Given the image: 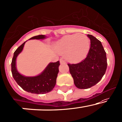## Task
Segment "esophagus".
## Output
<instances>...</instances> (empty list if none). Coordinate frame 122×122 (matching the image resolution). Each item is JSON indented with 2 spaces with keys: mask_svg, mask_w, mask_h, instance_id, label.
<instances>
[{
  "mask_svg": "<svg viewBox=\"0 0 122 122\" xmlns=\"http://www.w3.org/2000/svg\"><path fill=\"white\" fill-rule=\"evenodd\" d=\"M60 64H66V62H65V61H64V60L62 58H60Z\"/></svg>",
  "mask_w": 122,
  "mask_h": 122,
  "instance_id": "obj_1",
  "label": "esophagus"
}]
</instances>
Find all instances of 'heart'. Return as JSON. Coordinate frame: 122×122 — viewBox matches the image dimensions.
I'll list each match as a JSON object with an SVG mask.
<instances>
[{"label":"heart","instance_id":"1","mask_svg":"<svg viewBox=\"0 0 122 122\" xmlns=\"http://www.w3.org/2000/svg\"><path fill=\"white\" fill-rule=\"evenodd\" d=\"M90 47V41L84 34L68 35L58 40L55 49L60 54H65V58L69 62L76 63L83 60Z\"/></svg>","mask_w":122,"mask_h":122}]
</instances>
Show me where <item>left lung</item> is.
Wrapping results in <instances>:
<instances>
[{"label": "left lung", "mask_w": 122, "mask_h": 122, "mask_svg": "<svg viewBox=\"0 0 122 122\" xmlns=\"http://www.w3.org/2000/svg\"><path fill=\"white\" fill-rule=\"evenodd\" d=\"M90 39V46L87 56L81 62L68 64L76 87L87 89L100 81L106 72V52L101 42L93 36L87 35Z\"/></svg>", "instance_id": "1"}]
</instances>
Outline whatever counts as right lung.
Listing matches in <instances>:
<instances>
[{
  "mask_svg": "<svg viewBox=\"0 0 122 122\" xmlns=\"http://www.w3.org/2000/svg\"><path fill=\"white\" fill-rule=\"evenodd\" d=\"M45 35H37L30 39H44ZM23 43L14 53L11 62V72L13 78L18 85L28 93L37 94H43L51 92L56 83L60 64L59 61L56 62H50L41 74L36 76H25L20 74L16 68V59L18 54L23 50L25 42Z\"/></svg>",
  "mask_w": 122,
  "mask_h": 122,
  "instance_id": "1",
  "label": "right lung"
}]
</instances>
